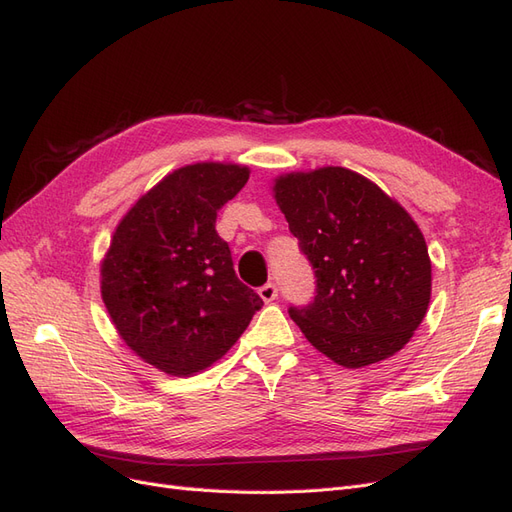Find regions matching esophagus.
Instances as JSON below:
<instances>
[{"mask_svg": "<svg viewBox=\"0 0 512 512\" xmlns=\"http://www.w3.org/2000/svg\"><path fill=\"white\" fill-rule=\"evenodd\" d=\"M258 294H260L262 301L271 303V301H275V297H277V286H275V284H265V286H262V288L258 290Z\"/></svg>", "mask_w": 512, "mask_h": 512, "instance_id": "obj_1", "label": "esophagus"}]
</instances>
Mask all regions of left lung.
<instances>
[{
    "instance_id": "8db88e82",
    "label": "left lung",
    "mask_w": 512,
    "mask_h": 512,
    "mask_svg": "<svg viewBox=\"0 0 512 512\" xmlns=\"http://www.w3.org/2000/svg\"><path fill=\"white\" fill-rule=\"evenodd\" d=\"M273 196L316 273L314 301L288 309L307 342L348 369L404 348L431 299V260L412 215L342 166L280 175Z\"/></svg>"
}]
</instances>
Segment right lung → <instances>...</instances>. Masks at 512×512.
I'll use <instances>...</instances> for the list:
<instances>
[{
  "mask_svg": "<svg viewBox=\"0 0 512 512\" xmlns=\"http://www.w3.org/2000/svg\"><path fill=\"white\" fill-rule=\"evenodd\" d=\"M247 179L250 168L232 162L173 170L123 215L102 258L100 292L119 337L168 376L220 361L262 307L215 230Z\"/></svg>",
  "mask_w": 512,
  "mask_h": 512,
  "instance_id": "add662e5",
  "label": "right lung"
}]
</instances>
